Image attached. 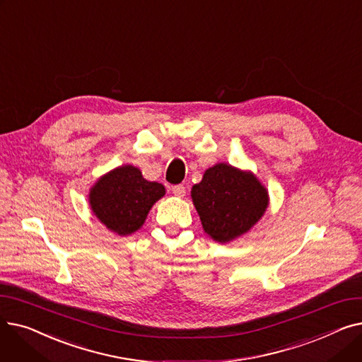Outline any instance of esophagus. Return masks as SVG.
<instances>
[{
	"label": "esophagus",
	"mask_w": 362,
	"mask_h": 362,
	"mask_svg": "<svg viewBox=\"0 0 362 362\" xmlns=\"http://www.w3.org/2000/svg\"><path fill=\"white\" fill-rule=\"evenodd\" d=\"M171 191H173V195L177 198H183L186 194V187L183 185H176L171 187Z\"/></svg>",
	"instance_id": "34e87169"
}]
</instances>
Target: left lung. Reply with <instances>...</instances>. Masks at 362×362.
Wrapping results in <instances>:
<instances>
[{
  "mask_svg": "<svg viewBox=\"0 0 362 362\" xmlns=\"http://www.w3.org/2000/svg\"><path fill=\"white\" fill-rule=\"evenodd\" d=\"M191 197L204 232L218 243L248 233L270 204L267 187L252 171L227 163L206 168Z\"/></svg>",
  "mask_w": 362,
  "mask_h": 362,
  "instance_id": "left-lung-1",
  "label": "left lung"
}]
</instances>
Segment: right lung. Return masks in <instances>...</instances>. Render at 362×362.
Masks as SVG:
<instances>
[{"mask_svg": "<svg viewBox=\"0 0 362 362\" xmlns=\"http://www.w3.org/2000/svg\"><path fill=\"white\" fill-rule=\"evenodd\" d=\"M165 187L144 179L142 171L124 164L103 175L89 189V206L107 229L119 236H129L144 226L146 216Z\"/></svg>", "mask_w": 362, "mask_h": 362, "instance_id": "right-lung-1", "label": "right lung"}]
</instances>
